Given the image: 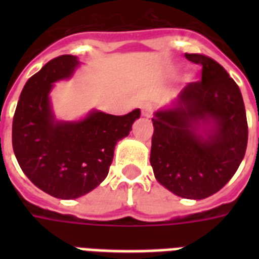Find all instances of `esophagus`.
Here are the masks:
<instances>
[{
    "label": "esophagus",
    "mask_w": 259,
    "mask_h": 259,
    "mask_svg": "<svg viewBox=\"0 0 259 259\" xmlns=\"http://www.w3.org/2000/svg\"><path fill=\"white\" fill-rule=\"evenodd\" d=\"M141 113H142V115L146 118L152 117V114H153V107H152L150 105H144L141 109Z\"/></svg>",
    "instance_id": "obj_1"
}]
</instances>
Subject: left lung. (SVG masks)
I'll return each mask as SVG.
<instances>
[{"mask_svg": "<svg viewBox=\"0 0 259 259\" xmlns=\"http://www.w3.org/2000/svg\"><path fill=\"white\" fill-rule=\"evenodd\" d=\"M185 58L203 67L201 80L188 83L170 109L158 110L152 118L150 165L170 192L200 200L223 188L237 172L249 130L241 90L227 71L205 55Z\"/></svg>", "mask_w": 259, "mask_h": 259, "instance_id": "1", "label": "left lung"}]
</instances>
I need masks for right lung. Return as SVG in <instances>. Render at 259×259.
Listing matches in <instances>:
<instances>
[{
    "instance_id": "1",
    "label": "right lung",
    "mask_w": 259,
    "mask_h": 259,
    "mask_svg": "<svg viewBox=\"0 0 259 259\" xmlns=\"http://www.w3.org/2000/svg\"><path fill=\"white\" fill-rule=\"evenodd\" d=\"M76 56L52 59L22 89L12 126L18 165L37 188L58 199H76L105 180L114 148L140 118V109L125 115L91 111L78 122L55 121L51 110L52 83L70 78Z\"/></svg>"
}]
</instances>
